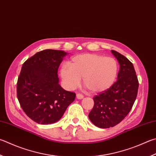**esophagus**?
<instances>
[{
    "label": "esophagus",
    "mask_w": 156,
    "mask_h": 156,
    "mask_svg": "<svg viewBox=\"0 0 156 156\" xmlns=\"http://www.w3.org/2000/svg\"><path fill=\"white\" fill-rule=\"evenodd\" d=\"M76 98H77V99L80 100V99H83L84 98V95L83 94H81V93H77V94H76Z\"/></svg>",
    "instance_id": "34e87169"
}]
</instances>
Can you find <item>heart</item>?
Returning a JSON list of instances; mask_svg holds the SVG:
<instances>
[{
  "instance_id": "b5f03b06",
  "label": "heart",
  "mask_w": 156,
  "mask_h": 156,
  "mask_svg": "<svg viewBox=\"0 0 156 156\" xmlns=\"http://www.w3.org/2000/svg\"><path fill=\"white\" fill-rule=\"evenodd\" d=\"M61 76L67 89H74L83 78V84L92 93L105 91L114 84L118 73V64L112 57L97 54L74 56L68 66L61 68Z\"/></svg>"
}]
</instances>
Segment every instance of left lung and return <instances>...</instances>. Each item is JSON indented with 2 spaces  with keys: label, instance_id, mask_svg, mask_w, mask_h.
<instances>
[{
  "label": "left lung",
  "instance_id": "1",
  "mask_svg": "<svg viewBox=\"0 0 156 156\" xmlns=\"http://www.w3.org/2000/svg\"><path fill=\"white\" fill-rule=\"evenodd\" d=\"M120 65L117 80L93 98L94 106L89 118L95 126L109 128L119 123L131 110L136 99L138 80L133 64L126 56L111 50Z\"/></svg>",
  "mask_w": 156,
  "mask_h": 156
}]
</instances>
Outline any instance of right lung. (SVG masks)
Masks as SVG:
<instances>
[{
	"label": "right lung",
	"instance_id": "add662e5",
	"mask_svg": "<svg viewBox=\"0 0 156 156\" xmlns=\"http://www.w3.org/2000/svg\"><path fill=\"white\" fill-rule=\"evenodd\" d=\"M67 54L44 50L22 65L17 83V98L26 115L39 124L56 122L75 100V93L67 91L58 84V69Z\"/></svg>",
	"mask_w": 156,
	"mask_h": 156
}]
</instances>
